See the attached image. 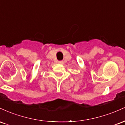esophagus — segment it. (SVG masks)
<instances>
[{
	"instance_id": "1",
	"label": "esophagus",
	"mask_w": 125,
	"mask_h": 125,
	"mask_svg": "<svg viewBox=\"0 0 125 125\" xmlns=\"http://www.w3.org/2000/svg\"><path fill=\"white\" fill-rule=\"evenodd\" d=\"M58 63H59V64H63V61H59V62H58Z\"/></svg>"
}]
</instances>
